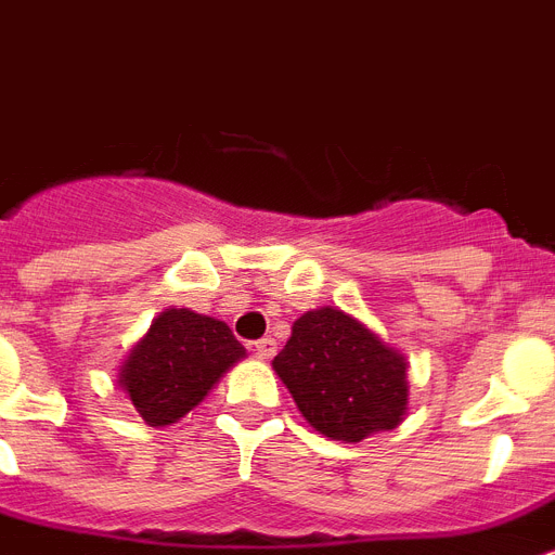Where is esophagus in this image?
<instances>
[{
  "mask_svg": "<svg viewBox=\"0 0 555 555\" xmlns=\"http://www.w3.org/2000/svg\"><path fill=\"white\" fill-rule=\"evenodd\" d=\"M254 352L259 358H273L276 356V341H273V338H259V341L254 344Z\"/></svg>",
  "mask_w": 555,
  "mask_h": 555,
  "instance_id": "obj_1",
  "label": "esophagus"
}]
</instances>
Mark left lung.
<instances>
[{"label": "left lung", "mask_w": 555, "mask_h": 555, "mask_svg": "<svg viewBox=\"0 0 555 555\" xmlns=\"http://www.w3.org/2000/svg\"><path fill=\"white\" fill-rule=\"evenodd\" d=\"M273 370L301 417L330 440L361 443L398 426L409 409L406 358L338 307L293 321Z\"/></svg>", "instance_id": "obj_1"}]
</instances>
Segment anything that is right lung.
<instances>
[{"mask_svg": "<svg viewBox=\"0 0 555 555\" xmlns=\"http://www.w3.org/2000/svg\"><path fill=\"white\" fill-rule=\"evenodd\" d=\"M242 358L245 347L225 321L169 307L129 349L118 384L149 426H171Z\"/></svg>", "mask_w": 555, "mask_h": 555, "instance_id": "add662e5", "label": "right lung"}]
</instances>
